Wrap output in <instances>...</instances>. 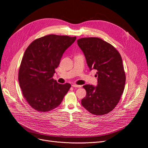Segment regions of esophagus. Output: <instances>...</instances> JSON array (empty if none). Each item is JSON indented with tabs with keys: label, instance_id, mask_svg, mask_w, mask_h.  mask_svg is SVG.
I'll return each instance as SVG.
<instances>
[{
	"label": "esophagus",
	"instance_id": "34e87169",
	"mask_svg": "<svg viewBox=\"0 0 148 148\" xmlns=\"http://www.w3.org/2000/svg\"><path fill=\"white\" fill-rule=\"evenodd\" d=\"M72 86H73V87H75V88H80L81 87H82V85H76V84H73Z\"/></svg>",
	"mask_w": 148,
	"mask_h": 148
}]
</instances>
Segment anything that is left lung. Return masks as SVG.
<instances>
[{"label": "left lung", "instance_id": "1", "mask_svg": "<svg viewBox=\"0 0 148 148\" xmlns=\"http://www.w3.org/2000/svg\"><path fill=\"white\" fill-rule=\"evenodd\" d=\"M77 44L85 56L90 71H97V86L85 85L86 96L82 105L94 115L111 112L123 92L125 74L119 51L109 43L98 37H85Z\"/></svg>", "mask_w": 148, "mask_h": 148}]
</instances>
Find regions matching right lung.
<instances>
[{
	"label": "right lung",
	"mask_w": 148,
	"mask_h": 148,
	"mask_svg": "<svg viewBox=\"0 0 148 148\" xmlns=\"http://www.w3.org/2000/svg\"><path fill=\"white\" fill-rule=\"evenodd\" d=\"M76 37L50 34L33 41L24 53L18 80L24 97L37 111L48 112L58 107L71 87L53 78L64 51Z\"/></svg>",
	"instance_id": "add662e5"
}]
</instances>
